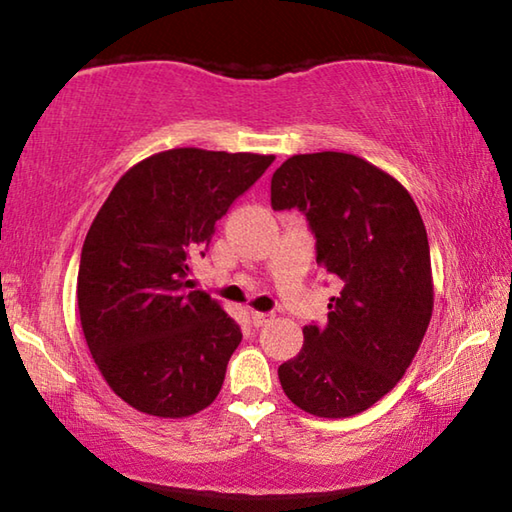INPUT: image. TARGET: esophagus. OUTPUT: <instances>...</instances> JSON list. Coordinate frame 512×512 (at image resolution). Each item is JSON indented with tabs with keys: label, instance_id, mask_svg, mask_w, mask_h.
<instances>
[{
	"label": "esophagus",
	"instance_id": "obj_1",
	"mask_svg": "<svg viewBox=\"0 0 512 512\" xmlns=\"http://www.w3.org/2000/svg\"><path fill=\"white\" fill-rule=\"evenodd\" d=\"M250 318H253V325L255 327H264L268 320L273 318V314H262V311H253V314H250Z\"/></svg>",
	"mask_w": 512,
	"mask_h": 512
}]
</instances>
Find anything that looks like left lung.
<instances>
[{"instance_id": "8db88e82", "label": "left lung", "mask_w": 512, "mask_h": 512, "mask_svg": "<svg viewBox=\"0 0 512 512\" xmlns=\"http://www.w3.org/2000/svg\"><path fill=\"white\" fill-rule=\"evenodd\" d=\"M273 210H298L316 262L339 282L327 325H305L277 368L289 400L318 418L370 409L418 352L433 311L429 239L402 183L352 153L293 155L271 180Z\"/></svg>"}]
</instances>
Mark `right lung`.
<instances>
[{"label": "right lung", "instance_id": "1", "mask_svg": "<svg viewBox=\"0 0 512 512\" xmlns=\"http://www.w3.org/2000/svg\"><path fill=\"white\" fill-rule=\"evenodd\" d=\"M273 155L171 149L128 169L85 237L81 327L103 379L133 409L187 418L219 395L241 329L189 262Z\"/></svg>", "mask_w": 512, "mask_h": 512}]
</instances>
